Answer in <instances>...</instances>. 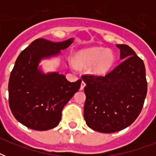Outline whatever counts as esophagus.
I'll return each mask as SVG.
<instances>
[{"instance_id":"1","label":"esophagus","mask_w":156,"mask_h":156,"mask_svg":"<svg viewBox=\"0 0 156 156\" xmlns=\"http://www.w3.org/2000/svg\"><path fill=\"white\" fill-rule=\"evenodd\" d=\"M85 86H86V83H84V82H82V83H81V87H80V90H83V89H84V87H85Z\"/></svg>"}]
</instances>
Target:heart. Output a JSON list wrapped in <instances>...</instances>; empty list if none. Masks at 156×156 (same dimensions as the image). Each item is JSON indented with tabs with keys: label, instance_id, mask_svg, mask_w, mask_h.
Masks as SVG:
<instances>
[{
	"label": "heart",
	"instance_id": "1",
	"mask_svg": "<svg viewBox=\"0 0 156 156\" xmlns=\"http://www.w3.org/2000/svg\"><path fill=\"white\" fill-rule=\"evenodd\" d=\"M116 61V56L110 49L95 47L79 50L73 58L76 68L87 69L94 76H104L111 70Z\"/></svg>",
	"mask_w": 156,
	"mask_h": 156
}]
</instances>
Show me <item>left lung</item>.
<instances>
[{
    "label": "left lung",
    "instance_id": "8db88e82",
    "mask_svg": "<svg viewBox=\"0 0 156 156\" xmlns=\"http://www.w3.org/2000/svg\"><path fill=\"white\" fill-rule=\"evenodd\" d=\"M123 60L105 77L83 76L84 119L93 130L114 133L126 129L140 114L147 92L143 60L126 44H116Z\"/></svg>",
    "mask_w": 156,
    "mask_h": 156
}]
</instances>
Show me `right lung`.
<instances>
[{
	"mask_svg": "<svg viewBox=\"0 0 156 156\" xmlns=\"http://www.w3.org/2000/svg\"><path fill=\"white\" fill-rule=\"evenodd\" d=\"M74 39L52 42L43 38L34 40L19 54L9 81V104L17 121L35 130L55 128L61 111L80 88L82 80L70 83L58 72L44 73L43 60L62 56Z\"/></svg>",
	"mask_w": 156,
	"mask_h": 156,
	"instance_id": "1",
	"label": "right lung"
}]
</instances>
